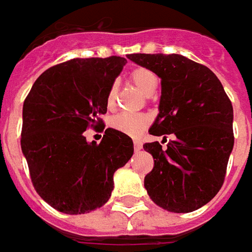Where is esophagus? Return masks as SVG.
I'll use <instances>...</instances> for the list:
<instances>
[{"label":"esophagus","instance_id":"esophagus-1","mask_svg":"<svg viewBox=\"0 0 252 252\" xmlns=\"http://www.w3.org/2000/svg\"><path fill=\"white\" fill-rule=\"evenodd\" d=\"M133 144H134V150H136V151H140V150L143 148L141 141H140V140H137V138H136V140H133Z\"/></svg>","mask_w":252,"mask_h":252}]
</instances>
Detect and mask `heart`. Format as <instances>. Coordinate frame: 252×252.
<instances>
[{"mask_svg":"<svg viewBox=\"0 0 252 252\" xmlns=\"http://www.w3.org/2000/svg\"><path fill=\"white\" fill-rule=\"evenodd\" d=\"M130 80L131 83L143 91L144 94H151L157 89L158 80L151 70L144 69V67H137L130 73ZM116 101V87L112 86L111 90L108 93L106 97V105L108 108H112L115 105ZM151 123V116L147 114H123L115 115L114 118L111 119V127L121 133H125L127 136L136 137L141 131L148 127V125Z\"/></svg>","mask_w":252,"mask_h":252,"instance_id":"1","label":"heart"}]
</instances>
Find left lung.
Returning a JSON list of instances; mask_svg holds the SVG:
<instances>
[{
  "instance_id": "left-lung-1",
  "label": "left lung",
  "mask_w": 252,
  "mask_h": 252,
  "mask_svg": "<svg viewBox=\"0 0 252 252\" xmlns=\"http://www.w3.org/2000/svg\"><path fill=\"white\" fill-rule=\"evenodd\" d=\"M127 58L161 77L159 114L153 136L173 134L143 148L154 158L144 177L150 198L170 212H193L223 185L233 150V106L222 83L207 66L179 54H130ZM166 138V137H165Z\"/></svg>"
}]
</instances>
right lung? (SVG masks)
<instances>
[{
	"label": "right lung",
	"mask_w": 252,
	"mask_h": 252,
	"mask_svg": "<svg viewBox=\"0 0 252 252\" xmlns=\"http://www.w3.org/2000/svg\"><path fill=\"white\" fill-rule=\"evenodd\" d=\"M122 57L75 58L38 76L23 104L20 147L35 191L59 212L99 208L114 190L115 170L133 155L131 138L108 127L97 144L87 127H104L106 97L126 65Z\"/></svg>",
	"instance_id": "1"
}]
</instances>
